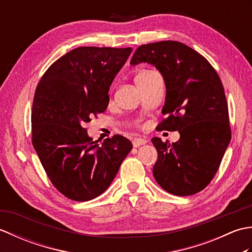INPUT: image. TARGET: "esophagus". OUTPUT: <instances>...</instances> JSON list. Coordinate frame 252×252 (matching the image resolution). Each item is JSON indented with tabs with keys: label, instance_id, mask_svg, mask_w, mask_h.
I'll return each mask as SVG.
<instances>
[{
	"label": "esophagus",
	"instance_id": "34e87169",
	"mask_svg": "<svg viewBox=\"0 0 252 252\" xmlns=\"http://www.w3.org/2000/svg\"><path fill=\"white\" fill-rule=\"evenodd\" d=\"M146 143H147V141L145 140V138H142V137H135L134 140L132 141V144H133V146H134V147H138L141 145H144V144H146Z\"/></svg>",
	"mask_w": 252,
	"mask_h": 252
}]
</instances>
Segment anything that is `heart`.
<instances>
[{
    "instance_id": "heart-1",
    "label": "heart",
    "mask_w": 252,
    "mask_h": 252,
    "mask_svg": "<svg viewBox=\"0 0 252 252\" xmlns=\"http://www.w3.org/2000/svg\"><path fill=\"white\" fill-rule=\"evenodd\" d=\"M141 73H144V72H141ZM141 73H138V74H141Z\"/></svg>"
}]
</instances>
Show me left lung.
Instances as JSON below:
<instances>
[{"instance_id": "1", "label": "left lung", "mask_w": 252, "mask_h": 252, "mask_svg": "<svg viewBox=\"0 0 252 252\" xmlns=\"http://www.w3.org/2000/svg\"><path fill=\"white\" fill-rule=\"evenodd\" d=\"M140 63L156 67L167 88L165 118L157 130L180 133V140L173 144L152 138L158 152L154 178L170 194L194 195L215 178L231 141L221 79L205 57L178 41L138 46L130 63Z\"/></svg>"}]
</instances>
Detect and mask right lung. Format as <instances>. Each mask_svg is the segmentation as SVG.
Here are the masks:
<instances>
[{
	"label": "right lung",
	"mask_w": 252,
	"mask_h": 252,
	"mask_svg": "<svg viewBox=\"0 0 252 252\" xmlns=\"http://www.w3.org/2000/svg\"><path fill=\"white\" fill-rule=\"evenodd\" d=\"M131 47H77L42 76L31 111V134L40 161L55 189L71 200L88 201L108 189L132 143L122 135L101 145L84 125L104 112L108 91Z\"/></svg>",
	"instance_id": "right-lung-1"
}]
</instances>
